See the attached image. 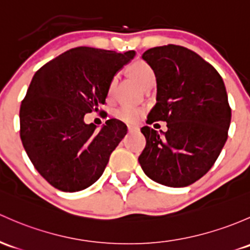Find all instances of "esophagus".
<instances>
[{
    "label": "esophagus",
    "instance_id": "1",
    "mask_svg": "<svg viewBox=\"0 0 250 250\" xmlns=\"http://www.w3.org/2000/svg\"><path fill=\"white\" fill-rule=\"evenodd\" d=\"M127 128H128V132H129V133L136 132V130L139 129V128L136 127V125H127Z\"/></svg>",
    "mask_w": 250,
    "mask_h": 250
}]
</instances>
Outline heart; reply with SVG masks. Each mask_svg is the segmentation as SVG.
I'll return each instance as SVG.
<instances>
[{"instance_id": "b5f03b06", "label": "heart", "mask_w": 250, "mask_h": 250, "mask_svg": "<svg viewBox=\"0 0 250 250\" xmlns=\"http://www.w3.org/2000/svg\"><path fill=\"white\" fill-rule=\"evenodd\" d=\"M130 73L144 87H146L149 83L156 80V74H154L153 69L149 67L148 64L143 61H136L133 63L129 68ZM117 85V77L112 78V80L110 81L109 87H107V97L111 98L115 93V88ZM144 110L139 106H132V105H125V106H121L120 109L116 110L115 112V116L118 120L123 121V122L128 123H134L136 121L140 120V117L143 116Z\"/></svg>"}]
</instances>
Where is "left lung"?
<instances>
[{
	"mask_svg": "<svg viewBox=\"0 0 250 250\" xmlns=\"http://www.w3.org/2000/svg\"><path fill=\"white\" fill-rule=\"evenodd\" d=\"M143 60L157 80V103L147 123L163 121L167 130L141 128L146 147L139 163L154 182L187 187L213 167L227 143L231 109L224 81L208 62L180 45L148 49Z\"/></svg>",
	"mask_w": 250,
	"mask_h": 250,
	"instance_id": "left-lung-1",
	"label": "left lung"
}]
</instances>
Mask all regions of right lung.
Listing matches in <instances>:
<instances>
[{"label": "right lung", "instance_id": "obj_1", "mask_svg": "<svg viewBox=\"0 0 250 250\" xmlns=\"http://www.w3.org/2000/svg\"><path fill=\"white\" fill-rule=\"evenodd\" d=\"M135 51L117 54L79 46L44 64L33 75L20 106V138L37 171L62 191L93 185L127 134L116 118L97 130L83 117L105 103L110 81Z\"/></svg>", "mask_w": 250, "mask_h": 250}]
</instances>
